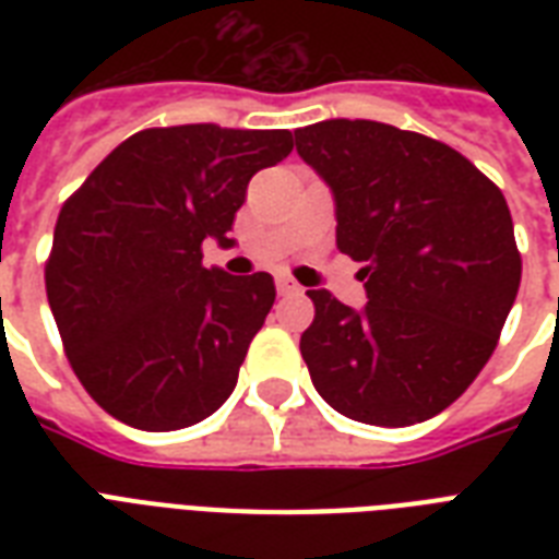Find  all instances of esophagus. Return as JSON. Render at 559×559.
<instances>
[{
	"label": "esophagus",
	"instance_id": "34e87169",
	"mask_svg": "<svg viewBox=\"0 0 559 559\" xmlns=\"http://www.w3.org/2000/svg\"><path fill=\"white\" fill-rule=\"evenodd\" d=\"M275 287H278L281 296H296V293H301V287H298V284L293 278H287V275H278V281H275Z\"/></svg>",
	"mask_w": 559,
	"mask_h": 559
}]
</instances>
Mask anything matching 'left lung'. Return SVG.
<instances>
[{"label": "left lung", "mask_w": 559, "mask_h": 559, "mask_svg": "<svg viewBox=\"0 0 559 559\" xmlns=\"http://www.w3.org/2000/svg\"><path fill=\"white\" fill-rule=\"evenodd\" d=\"M331 186L336 246L362 263L366 310L310 289L301 357L340 415L412 426L487 366L516 301L522 258L504 193L450 144L366 118L296 130Z\"/></svg>", "instance_id": "left-lung-1"}]
</instances>
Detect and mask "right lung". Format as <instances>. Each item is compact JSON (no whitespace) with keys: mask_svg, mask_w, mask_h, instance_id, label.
<instances>
[{"mask_svg":"<svg viewBox=\"0 0 559 559\" xmlns=\"http://www.w3.org/2000/svg\"><path fill=\"white\" fill-rule=\"evenodd\" d=\"M289 151V130L151 127L63 202L46 296L69 366L116 420L186 429L235 391L275 284L205 270L202 240L231 243L249 179Z\"/></svg>","mask_w":559,"mask_h":559,"instance_id":"1","label":"right lung"}]
</instances>
